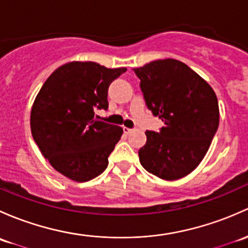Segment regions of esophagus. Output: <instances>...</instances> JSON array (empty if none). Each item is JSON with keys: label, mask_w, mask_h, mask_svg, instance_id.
<instances>
[{"label": "esophagus", "mask_w": 248, "mask_h": 248, "mask_svg": "<svg viewBox=\"0 0 248 248\" xmlns=\"http://www.w3.org/2000/svg\"><path fill=\"white\" fill-rule=\"evenodd\" d=\"M124 132L126 133V134H131L132 132H134V129L128 128V127H124Z\"/></svg>", "instance_id": "obj_1"}]
</instances>
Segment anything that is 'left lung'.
I'll use <instances>...</instances> for the list:
<instances>
[{
    "label": "left lung",
    "mask_w": 248,
    "mask_h": 248,
    "mask_svg": "<svg viewBox=\"0 0 248 248\" xmlns=\"http://www.w3.org/2000/svg\"><path fill=\"white\" fill-rule=\"evenodd\" d=\"M134 70L148 109L165 126L146 131L139 150L142 168L164 181L192 172L209 150L220 121L213 88L184 62L168 58Z\"/></svg>",
    "instance_id": "obj_1"
}]
</instances>
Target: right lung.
Segmentation results:
<instances>
[{"instance_id":"right-lung-1","label":"right lung","mask_w":248,"mask_h":248,"mask_svg":"<svg viewBox=\"0 0 248 248\" xmlns=\"http://www.w3.org/2000/svg\"><path fill=\"white\" fill-rule=\"evenodd\" d=\"M126 67L70 62L52 72L31 110L33 139L52 168L75 182H88L108 166L124 129L95 119L108 109V88Z\"/></svg>"}]
</instances>
